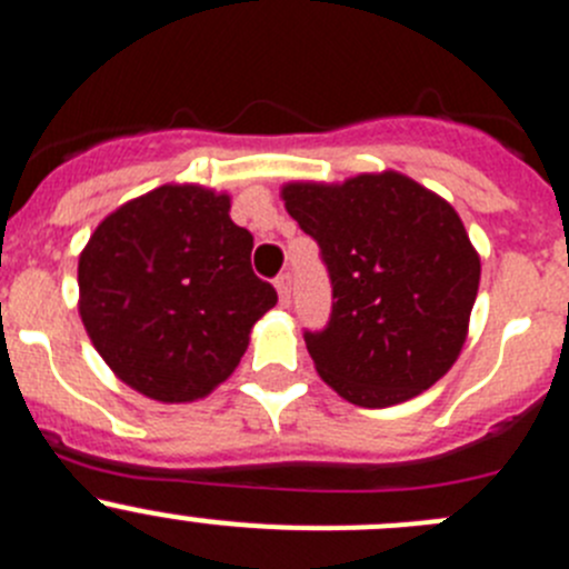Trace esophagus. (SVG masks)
Returning a JSON list of instances; mask_svg holds the SVG:
<instances>
[{
	"label": "esophagus",
	"instance_id": "esophagus-1",
	"mask_svg": "<svg viewBox=\"0 0 569 569\" xmlns=\"http://www.w3.org/2000/svg\"><path fill=\"white\" fill-rule=\"evenodd\" d=\"M290 281H293V279H290L288 270H284V273L276 276V290H279V301H281V305H284V307L290 305Z\"/></svg>",
	"mask_w": 569,
	"mask_h": 569
}]
</instances>
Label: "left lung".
Returning <instances> with one entry per match:
<instances>
[{"label": "left lung", "mask_w": 569, "mask_h": 569, "mask_svg": "<svg viewBox=\"0 0 569 569\" xmlns=\"http://www.w3.org/2000/svg\"><path fill=\"white\" fill-rule=\"evenodd\" d=\"M281 194L332 284L327 327L305 329L323 382L360 408H388L441 380L480 281L456 209L399 172L288 183Z\"/></svg>", "instance_id": "8db88e82"}]
</instances>
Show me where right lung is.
Masks as SVG:
<instances>
[{
  "label": "right lung",
  "mask_w": 569,
  "mask_h": 569,
  "mask_svg": "<svg viewBox=\"0 0 569 569\" xmlns=\"http://www.w3.org/2000/svg\"><path fill=\"white\" fill-rule=\"evenodd\" d=\"M229 194L159 187L108 214L80 253V318L113 375L159 402L207 397L279 301L251 270Z\"/></svg>",
  "instance_id": "right-lung-1"
}]
</instances>
